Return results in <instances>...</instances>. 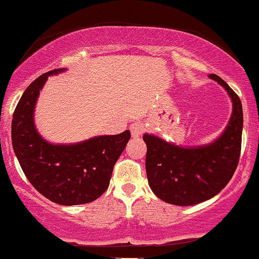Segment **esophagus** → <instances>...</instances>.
Masks as SVG:
<instances>
[{
  "instance_id": "obj_1",
  "label": "esophagus",
  "mask_w": 259,
  "mask_h": 259,
  "mask_svg": "<svg viewBox=\"0 0 259 259\" xmlns=\"http://www.w3.org/2000/svg\"><path fill=\"white\" fill-rule=\"evenodd\" d=\"M130 132H132L133 138H138V136L142 135L145 132V124L142 121H135L130 125Z\"/></svg>"
}]
</instances>
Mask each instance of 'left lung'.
<instances>
[{
    "instance_id": "left-lung-1",
    "label": "left lung",
    "mask_w": 259,
    "mask_h": 259,
    "mask_svg": "<svg viewBox=\"0 0 259 259\" xmlns=\"http://www.w3.org/2000/svg\"><path fill=\"white\" fill-rule=\"evenodd\" d=\"M209 78L224 88L233 102L228 125L214 141L184 147L153 134H144L148 185L157 197L175 206H192L214 197L227 186L239 164L241 101L222 78L215 74Z\"/></svg>"
}]
</instances>
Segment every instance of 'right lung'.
I'll list each match as a JSON object with an SVG mask.
<instances>
[{
  "label": "right lung",
  "instance_id": "add662e5",
  "mask_svg": "<svg viewBox=\"0 0 259 259\" xmlns=\"http://www.w3.org/2000/svg\"><path fill=\"white\" fill-rule=\"evenodd\" d=\"M64 70L45 73L26 88L13 113L12 145L25 177L41 195L55 203L75 206L95 201L108 189L130 132L75 144H52L44 139L34 120L38 95L50 75Z\"/></svg>",
  "mask_w": 259,
  "mask_h": 259
}]
</instances>
